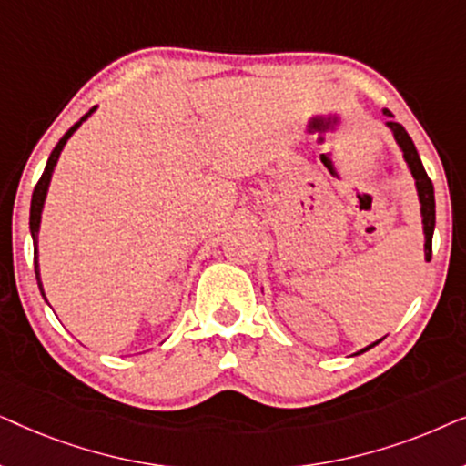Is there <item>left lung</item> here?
<instances>
[{
    "mask_svg": "<svg viewBox=\"0 0 466 466\" xmlns=\"http://www.w3.org/2000/svg\"><path fill=\"white\" fill-rule=\"evenodd\" d=\"M381 114H384V116H392L390 110H386V107H384V110H381ZM386 127H388V129H390L394 142H397L400 152H403L407 169L411 171L413 180H416L418 201H420V216H422V231H424V260H426V263H429L431 257H432V233H435V188H432L431 177L426 176L424 165H422V161H420V155H418L416 146H413L411 137L407 136V131L403 129V125L394 123V120H388ZM381 339H384V337H381ZM381 339L373 341L371 346L359 350V352H356V354L367 352V350H371L373 346H378Z\"/></svg>",
    "mask_w": 466,
    "mask_h": 466,
    "instance_id": "8db88e82",
    "label": "left lung"
}]
</instances>
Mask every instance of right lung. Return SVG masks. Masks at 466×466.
<instances>
[{
  "mask_svg": "<svg viewBox=\"0 0 466 466\" xmlns=\"http://www.w3.org/2000/svg\"><path fill=\"white\" fill-rule=\"evenodd\" d=\"M97 110V106L95 107H91V110H88L85 116H82L78 123H76L72 129H69L66 136H63L61 139H59V144L55 146V150L50 152V157H48V163H46V167H44V174H42V177H40V182L35 184V188H34V197H31V212H29V231H31V238H34V263H35V278H37V286H40V292H42V297H44V301H46V292H44V286H42V278H40V263H37V235H40V225H42V212H44V203H46V195H48V187H50V180H53V174H55V167H56V163H59V157H61V152H63V148H66V144H67V139L74 136L76 131L80 129V125L85 123L86 118H91V114ZM48 303V301H46Z\"/></svg>",
  "mask_w": 466,
  "mask_h": 466,
  "instance_id": "1",
  "label": "right lung"
}]
</instances>
